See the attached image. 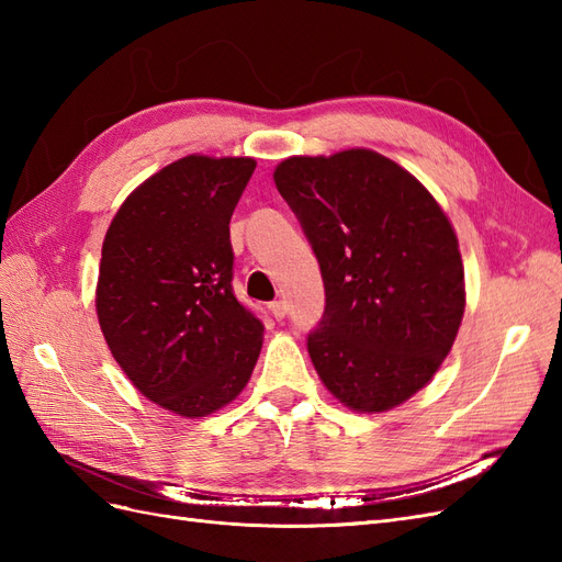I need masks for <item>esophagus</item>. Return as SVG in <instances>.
<instances>
[{
    "mask_svg": "<svg viewBox=\"0 0 562 562\" xmlns=\"http://www.w3.org/2000/svg\"><path fill=\"white\" fill-rule=\"evenodd\" d=\"M269 312L274 314V318H277V321H281V318H285V314H288V304H285L283 300L271 302V304H269Z\"/></svg>",
    "mask_w": 562,
    "mask_h": 562,
    "instance_id": "34e87169",
    "label": "esophagus"
}]
</instances>
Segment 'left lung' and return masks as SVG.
<instances>
[{"mask_svg": "<svg viewBox=\"0 0 562 562\" xmlns=\"http://www.w3.org/2000/svg\"><path fill=\"white\" fill-rule=\"evenodd\" d=\"M274 182L316 252L326 312L307 349L353 413H386L427 386L467 307L464 265L446 211L375 149L288 157Z\"/></svg>", "mask_w": 562, "mask_h": 562, "instance_id": "1", "label": "left lung"}]
</instances>
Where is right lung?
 <instances>
[{"label": "right lung", "instance_id": "add662e5", "mask_svg": "<svg viewBox=\"0 0 562 562\" xmlns=\"http://www.w3.org/2000/svg\"><path fill=\"white\" fill-rule=\"evenodd\" d=\"M250 157L187 155L126 196L103 241L100 330L145 398L206 417L248 384L262 323L232 291L229 220Z\"/></svg>", "mask_w": 562, "mask_h": 562}]
</instances>
